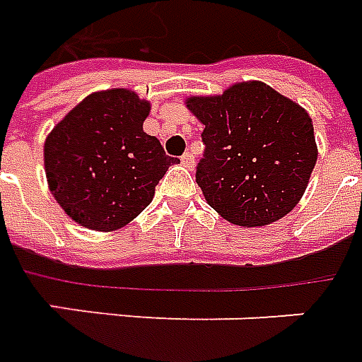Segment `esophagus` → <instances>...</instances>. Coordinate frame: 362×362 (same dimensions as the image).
<instances>
[{
	"instance_id": "obj_1",
	"label": "esophagus",
	"mask_w": 362,
	"mask_h": 362,
	"mask_svg": "<svg viewBox=\"0 0 362 362\" xmlns=\"http://www.w3.org/2000/svg\"><path fill=\"white\" fill-rule=\"evenodd\" d=\"M181 162H183L185 168H189V170L194 168V156H192L191 152H185L183 156H181Z\"/></svg>"
}]
</instances>
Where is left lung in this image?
I'll list each match as a JSON object with an SVG mask.
<instances>
[{
  "label": "left lung",
  "instance_id": "8db88e82",
  "mask_svg": "<svg viewBox=\"0 0 362 362\" xmlns=\"http://www.w3.org/2000/svg\"><path fill=\"white\" fill-rule=\"evenodd\" d=\"M187 108L204 124L197 183L223 219L262 227L294 210L317 164L305 108L263 81L189 97Z\"/></svg>",
  "mask_w": 362,
  "mask_h": 362
}]
</instances>
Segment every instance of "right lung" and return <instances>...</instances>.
I'll use <instances>...</instances> for the list:
<instances>
[{
  "instance_id": "right-lung-1",
  "label": "right lung",
  "mask_w": 362,
  "mask_h": 362,
  "mask_svg": "<svg viewBox=\"0 0 362 362\" xmlns=\"http://www.w3.org/2000/svg\"><path fill=\"white\" fill-rule=\"evenodd\" d=\"M151 103L129 89L97 91L49 133L43 162L49 191L68 217L93 230H116L151 204L177 162L143 132Z\"/></svg>"
}]
</instances>
